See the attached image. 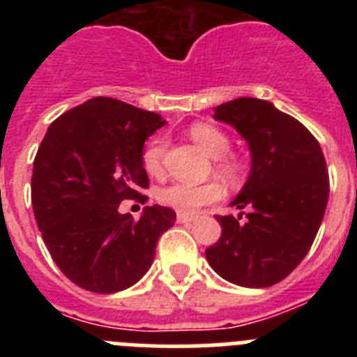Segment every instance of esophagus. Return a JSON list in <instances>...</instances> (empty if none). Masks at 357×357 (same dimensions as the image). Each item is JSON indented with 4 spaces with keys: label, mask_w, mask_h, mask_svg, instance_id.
I'll return each instance as SVG.
<instances>
[{
    "label": "esophagus",
    "mask_w": 357,
    "mask_h": 357,
    "mask_svg": "<svg viewBox=\"0 0 357 357\" xmlns=\"http://www.w3.org/2000/svg\"><path fill=\"white\" fill-rule=\"evenodd\" d=\"M195 214H185V213H178L176 214V220H178V223H189V222H193L195 220Z\"/></svg>",
    "instance_id": "esophagus-1"
}]
</instances>
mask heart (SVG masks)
<instances>
[{"label":"heart","mask_w":357,"mask_h":357,"mask_svg":"<svg viewBox=\"0 0 357 357\" xmlns=\"http://www.w3.org/2000/svg\"><path fill=\"white\" fill-rule=\"evenodd\" d=\"M191 139L206 151L207 155L218 159V172L223 178L234 182L241 175V164L236 159L227 157L230 150V139L225 132L213 127L209 123H195L189 128ZM164 153H166V139L155 137L143 151V168L148 175L160 176L164 172ZM223 189L218 182H206V184H188V182H173L164 185L157 193V200L166 207L178 211V213L191 214L202 206L216 202L222 197Z\"/></svg>","instance_id":"obj_1"}]
</instances>
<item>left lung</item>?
<instances>
[{
	"label": "left lung",
	"instance_id": "8db88e82",
	"mask_svg": "<svg viewBox=\"0 0 357 357\" xmlns=\"http://www.w3.org/2000/svg\"><path fill=\"white\" fill-rule=\"evenodd\" d=\"M214 119L247 141L252 168L230 202L243 213L216 216L222 236L206 250L207 263L232 284L268 288L301 264L317 238L329 198L326 159L313 134L266 100L236 98L218 105Z\"/></svg>",
	"mask_w": 357,
	"mask_h": 357
}]
</instances>
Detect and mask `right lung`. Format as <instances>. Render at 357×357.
<instances>
[{"label": "right lung", "mask_w": 357, "mask_h": 357, "mask_svg": "<svg viewBox=\"0 0 357 357\" xmlns=\"http://www.w3.org/2000/svg\"><path fill=\"white\" fill-rule=\"evenodd\" d=\"M160 114L114 98H91L56 118L37 150L31 206L61 272L87 291L134 286L153 263L175 211L144 207L139 220L119 213L123 200L146 202L144 141Z\"/></svg>", "instance_id": "add662e5"}]
</instances>
